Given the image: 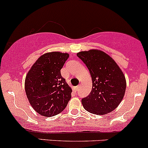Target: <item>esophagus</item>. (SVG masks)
<instances>
[{"mask_svg":"<svg viewBox=\"0 0 148 148\" xmlns=\"http://www.w3.org/2000/svg\"><path fill=\"white\" fill-rule=\"evenodd\" d=\"M74 89H75V90L77 91H79V85H78V86H75V87H74Z\"/></svg>","mask_w":148,"mask_h":148,"instance_id":"esophagus-1","label":"esophagus"}]
</instances>
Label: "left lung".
<instances>
[{
  "label": "left lung",
  "instance_id": "obj_1",
  "mask_svg": "<svg viewBox=\"0 0 148 148\" xmlns=\"http://www.w3.org/2000/svg\"><path fill=\"white\" fill-rule=\"evenodd\" d=\"M77 55L87 66L92 79L90 94L82 99L84 108L95 114L112 112L125 93L126 79L122 71L111 56L100 50L91 49Z\"/></svg>",
  "mask_w": 148,
  "mask_h": 148
}]
</instances>
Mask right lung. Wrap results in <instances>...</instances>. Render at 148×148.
<instances>
[{"instance_id": "right-lung-1", "label": "right lung", "mask_w": 148, "mask_h": 148, "mask_svg": "<svg viewBox=\"0 0 148 148\" xmlns=\"http://www.w3.org/2000/svg\"><path fill=\"white\" fill-rule=\"evenodd\" d=\"M69 53L53 51L40 56L28 71L25 91L36 112L53 117L62 112L71 99V87L61 75Z\"/></svg>"}]
</instances>
